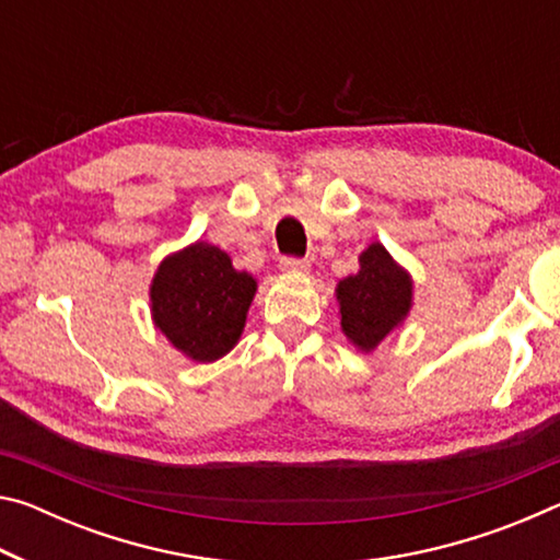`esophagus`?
<instances>
[{"instance_id": "obj_1", "label": "esophagus", "mask_w": 560, "mask_h": 560, "mask_svg": "<svg viewBox=\"0 0 560 560\" xmlns=\"http://www.w3.org/2000/svg\"><path fill=\"white\" fill-rule=\"evenodd\" d=\"M308 259H301V257H283L281 259V271H289V273H306L308 271Z\"/></svg>"}]
</instances>
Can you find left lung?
Here are the masks:
<instances>
[{
  "label": "left lung",
  "mask_w": 560,
  "mask_h": 560,
  "mask_svg": "<svg viewBox=\"0 0 560 560\" xmlns=\"http://www.w3.org/2000/svg\"><path fill=\"white\" fill-rule=\"evenodd\" d=\"M340 326L358 348L371 350L410 311L412 283L395 267L383 244L360 254V271L338 283Z\"/></svg>",
  "instance_id": "1"
}]
</instances>
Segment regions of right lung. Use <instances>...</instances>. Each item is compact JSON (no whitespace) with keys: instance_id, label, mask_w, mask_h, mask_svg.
I'll return each mask as SVG.
<instances>
[{"instance_id":"add662e5","label":"right lung","mask_w":560,"mask_h":560,"mask_svg":"<svg viewBox=\"0 0 560 560\" xmlns=\"http://www.w3.org/2000/svg\"><path fill=\"white\" fill-rule=\"evenodd\" d=\"M254 291L257 281L222 249L197 242L160 264L150 289L155 326L183 353L210 363L242 336Z\"/></svg>"}]
</instances>
